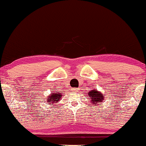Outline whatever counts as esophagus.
<instances>
[{
    "label": "esophagus",
    "mask_w": 146,
    "mask_h": 146,
    "mask_svg": "<svg viewBox=\"0 0 146 146\" xmlns=\"http://www.w3.org/2000/svg\"><path fill=\"white\" fill-rule=\"evenodd\" d=\"M72 91H74V92H78V89H76V88H74V89H72Z\"/></svg>",
    "instance_id": "34e87169"
}]
</instances>
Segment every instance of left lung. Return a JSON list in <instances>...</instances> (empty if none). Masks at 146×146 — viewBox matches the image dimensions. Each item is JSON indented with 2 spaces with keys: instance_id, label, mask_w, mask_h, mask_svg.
Segmentation results:
<instances>
[{
  "instance_id": "left-lung-1",
  "label": "left lung",
  "mask_w": 146,
  "mask_h": 146,
  "mask_svg": "<svg viewBox=\"0 0 146 146\" xmlns=\"http://www.w3.org/2000/svg\"><path fill=\"white\" fill-rule=\"evenodd\" d=\"M89 99L93 102V103L97 105V104L100 103V102H102L104 100L103 97L104 95H102V93L99 92L98 91H91L89 92Z\"/></svg>"
}]
</instances>
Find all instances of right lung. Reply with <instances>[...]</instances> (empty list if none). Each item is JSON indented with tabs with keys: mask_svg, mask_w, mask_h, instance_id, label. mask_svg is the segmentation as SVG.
Instances as JSON below:
<instances>
[{
	"mask_svg": "<svg viewBox=\"0 0 146 146\" xmlns=\"http://www.w3.org/2000/svg\"><path fill=\"white\" fill-rule=\"evenodd\" d=\"M59 92H57V91H56V92L55 93H53L52 94H51V96L48 98L47 100L48 102V103H51V104L53 103H55V102H57V101H59V98H61V96H62V94L61 93H59Z\"/></svg>",
	"mask_w": 146,
	"mask_h": 146,
	"instance_id": "right-lung-1",
	"label": "right lung"
}]
</instances>
